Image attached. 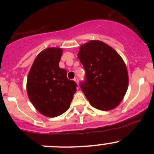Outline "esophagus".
<instances>
[{
    "instance_id": "1",
    "label": "esophagus",
    "mask_w": 154,
    "mask_h": 154,
    "mask_svg": "<svg viewBox=\"0 0 154 154\" xmlns=\"http://www.w3.org/2000/svg\"><path fill=\"white\" fill-rule=\"evenodd\" d=\"M74 80L76 82V83H77V84L79 86V79L77 78V77H75V78L74 79Z\"/></svg>"
}]
</instances>
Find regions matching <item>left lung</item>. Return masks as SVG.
Wrapping results in <instances>:
<instances>
[{"mask_svg":"<svg viewBox=\"0 0 154 154\" xmlns=\"http://www.w3.org/2000/svg\"><path fill=\"white\" fill-rule=\"evenodd\" d=\"M78 59L86 71L80 87L94 108L108 111L118 106L128 88V73L121 56L98 40L82 45Z\"/></svg>","mask_w":154,"mask_h":154,"instance_id":"obj_1","label":"left lung"}]
</instances>
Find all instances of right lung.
Segmentation results:
<instances>
[{
    "label": "right lung",
    "mask_w": 154,
    "mask_h": 154,
    "mask_svg": "<svg viewBox=\"0 0 154 154\" xmlns=\"http://www.w3.org/2000/svg\"><path fill=\"white\" fill-rule=\"evenodd\" d=\"M63 54L60 48H49L38 54L27 77L29 100L41 114L54 118L69 109L77 83L68 80L67 71L59 66Z\"/></svg>",
    "instance_id": "add662e5"
}]
</instances>
